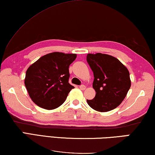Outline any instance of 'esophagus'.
<instances>
[{
  "label": "esophagus",
  "mask_w": 155,
  "mask_h": 155,
  "mask_svg": "<svg viewBox=\"0 0 155 155\" xmlns=\"http://www.w3.org/2000/svg\"><path fill=\"white\" fill-rule=\"evenodd\" d=\"M79 88H80V89L81 90H85V88H86V87H85L84 85H80Z\"/></svg>",
  "instance_id": "34e87169"
}]
</instances>
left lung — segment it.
I'll return each mask as SVG.
<instances>
[{
  "label": "left lung",
  "instance_id": "1",
  "mask_svg": "<svg viewBox=\"0 0 155 155\" xmlns=\"http://www.w3.org/2000/svg\"><path fill=\"white\" fill-rule=\"evenodd\" d=\"M87 61L94 74L96 95L87 104L96 111L114 110L121 104L131 86L127 68L117 58L105 54H88Z\"/></svg>",
  "mask_w": 155,
  "mask_h": 155
}]
</instances>
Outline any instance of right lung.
<instances>
[{"label": "right lung", "instance_id": "1", "mask_svg": "<svg viewBox=\"0 0 155 155\" xmlns=\"http://www.w3.org/2000/svg\"><path fill=\"white\" fill-rule=\"evenodd\" d=\"M76 58V54L55 51L41 56L29 66L25 85L34 104L45 110H54L65 102L74 88L68 80L69 66Z\"/></svg>", "mask_w": 155, "mask_h": 155}]
</instances>
